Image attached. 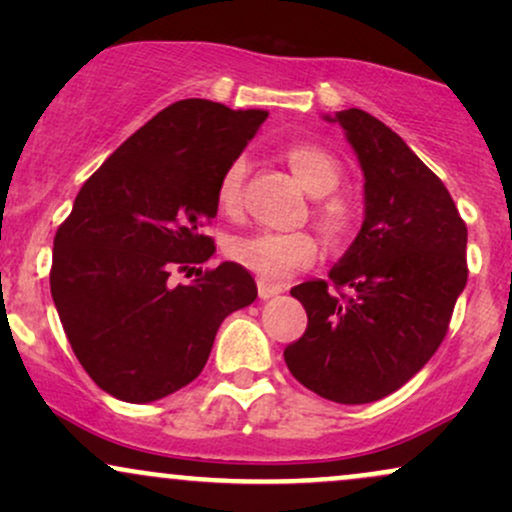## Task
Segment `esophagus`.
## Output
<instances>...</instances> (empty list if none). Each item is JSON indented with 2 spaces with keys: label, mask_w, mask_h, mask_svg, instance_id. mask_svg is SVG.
<instances>
[{
  "label": "esophagus",
  "mask_w": 512,
  "mask_h": 512,
  "mask_svg": "<svg viewBox=\"0 0 512 512\" xmlns=\"http://www.w3.org/2000/svg\"><path fill=\"white\" fill-rule=\"evenodd\" d=\"M281 291H284V286L269 284V281H264V279L257 281V293H260V298H264V301H267V298H272V296H279Z\"/></svg>",
  "instance_id": "obj_1"
}]
</instances>
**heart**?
<instances>
[{"label": "heart", "mask_w": 512, "mask_h": 512, "mask_svg": "<svg viewBox=\"0 0 512 512\" xmlns=\"http://www.w3.org/2000/svg\"><path fill=\"white\" fill-rule=\"evenodd\" d=\"M284 161L296 175L298 182L317 197L313 207V219L322 238L334 248H342L356 236L358 209L354 199L342 192H334L342 185L344 168L339 158L327 151L325 146L313 142H298L284 149ZM248 173V161L236 156L221 170L216 182V207L221 214H238L243 204V185ZM228 260L240 264L248 272L269 281H281L298 269L310 267L320 255L317 238L308 231L274 233V231H252L228 238L226 243Z\"/></svg>", "instance_id": "b5f03b06"}]
</instances>
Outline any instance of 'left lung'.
Returning <instances> with one entry per match:
<instances>
[{"mask_svg":"<svg viewBox=\"0 0 512 512\" xmlns=\"http://www.w3.org/2000/svg\"><path fill=\"white\" fill-rule=\"evenodd\" d=\"M334 122L366 175V221L330 284L291 289L308 327L284 358L315 395L366 404L399 390L443 344L469 274L467 223L443 180L385 122L358 108Z\"/></svg>","mask_w":512,"mask_h":512,"instance_id":"obj_1","label":"left lung"}]
</instances>
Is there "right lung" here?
<instances>
[{
  "mask_svg": "<svg viewBox=\"0 0 512 512\" xmlns=\"http://www.w3.org/2000/svg\"><path fill=\"white\" fill-rule=\"evenodd\" d=\"M264 110L187 98L151 117L74 199L52 250L50 291L74 356L101 390L154 402L202 373L223 317L257 298L248 269L204 233L216 182ZM197 271L192 285L173 273Z\"/></svg>",
  "mask_w": 512,
  "mask_h": 512,
  "instance_id": "1",
  "label": "right lung"
}]
</instances>
